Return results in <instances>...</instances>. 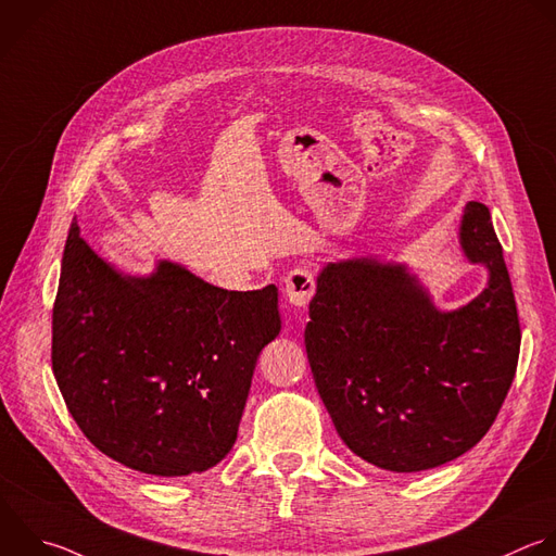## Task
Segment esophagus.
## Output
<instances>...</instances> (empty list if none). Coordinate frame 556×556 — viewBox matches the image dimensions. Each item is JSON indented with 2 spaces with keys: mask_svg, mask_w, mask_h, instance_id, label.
<instances>
[{
  "mask_svg": "<svg viewBox=\"0 0 556 556\" xmlns=\"http://www.w3.org/2000/svg\"><path fill=\"white\" fill-rule=\"evenodd\" d=\"M314 290H316V279L305 268H294L283 279V294L294 307H307V303L314 296Z\"/></svg>",
  "mask_w": 556,
  "mask_h": 556,
  "instance_id": "esophagus-1",
  "label": "esophagus"
}]
</instances>
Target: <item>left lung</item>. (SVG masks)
Returning <instances> with one entry per match:
<instances>
[{"label":"left lung","mask_w":556,"mask_h":556,"mask_svg":"<svg viewBox=\"0 0 556 556\" xmlns=\"http://www.w3.org/2000/svg\"><path fill=\"white\" fill-rule=\"evenodd\" d=\"M460 249L486 288L443 312L404 264L329 262L309 301L305 349L344 445L387 471L413 473L469 452L515 378L519 318L489 207L465 205Z\"/></svg>","instance_id":"obj_1"}]
</instances>
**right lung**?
<instances>
[{
  "label": "right lung",
  "mask_w": 556,
  "mask_h": 556,
  "mask_svg": "<svg viewBox=\"0 0 556 556\" xmlns=\"http://www.w3.org/2000/svg\"><path fill=\"white\" fill-rule=\"evenodd\" d=\"M277 288L236 292L174 262L130 277L74 218L52 312V371L83 434L152 476L218 465L238 439L260 351L279 336Z\"/></svg>",
  "instance_id": "obj_1"
}]
</instances>
